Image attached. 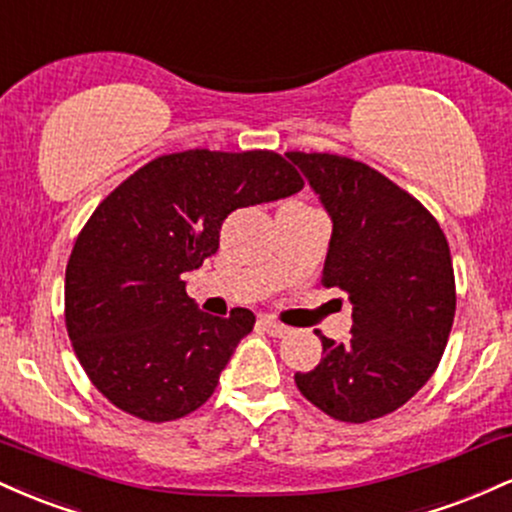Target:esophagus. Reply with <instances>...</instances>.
Here are the masks:
<instances>
[{"label":"esophagus","mask_w":512,"mask_h":512,"mask_svg":"<svg viewBox=\"0 0 512 512\" xmlns=\"http://www.w3.org/2000/svg\"><path fill=\"white\" fill-rule=\"evenodd\" d=\"M260 325L264 327V330H267L269 334H272V337H286V334H289L291 330L286 325H281V322H276L274 317H262L260 320Z\"/></svg>","instance_id":"34e87169"}]
</instances>
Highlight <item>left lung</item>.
I'll list each match as a JSON object with an SVG mask.
<instances>
[{"instance_id":"1","label":"left lung","mask_w":512,"mask_h":512,"mask_svg":"<svg viewBox=\"0 0 512 512\" xmlns=\"http://www.w3.org/2000/svg\"><path fill=\"white\" fill-rule=\"evenodd\" d=\"M289 158L332 219L322 284L354 305L349 342L317 332L322 358L296 373V385L332 419L366 424L407 404L436 373L457 301L448 240L419 199L366 163L303 151Z\"/></svg>"}]
</instances>
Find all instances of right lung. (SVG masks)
I'll return each instance as SVG.
<instances>
[{
	"mask_svg": "<svg viewBox=\"0 0 512 512\" xmlns=\"http://www.w3.org/2000/svg\"><path fill=\"white\" fill-rule=\"evenodd\" d=\"M301 187L298 170L274 151L190 149L154 158L98 204L69 257L64 320L103 397L161 424L214 395L255 315L202 313L182 274L219 250L231 211Z\"/></svg>",
	"mask_w": 512,
	"mask_h": 512,
	"instance_id": "1",
	"label": "right lung"
}]
</instances>
